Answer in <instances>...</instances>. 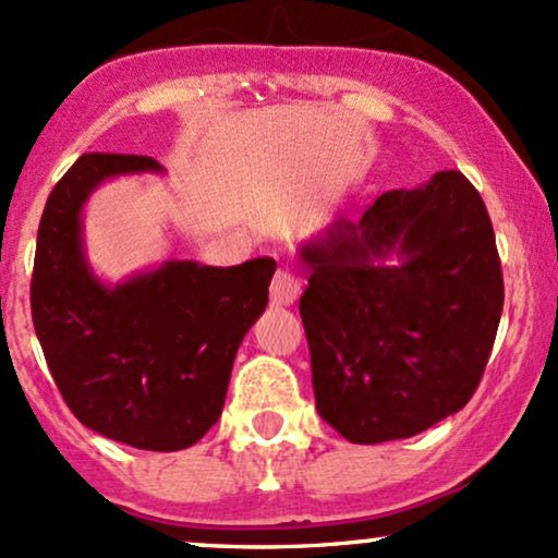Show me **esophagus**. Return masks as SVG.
I'll return each mask as SVG.
<instances>
[{
  "instance_id": "34e87169",
  "label": "esophagus",
  "mask_w": 558,
  "mask_h": 558,
  "mask_svg": "<svg viewBox=\"0 0 558 558\" xmlns=\"http://www.w3.org/2000/svg\"><path fill=\"white\" fill-rule=\"evenodd\" d=\"M301 293V280L296 275L286 272V270H278L272 278V286H270V299L275 306H291L293 301L299 299Z\"/></svg>"
}]
</instances>
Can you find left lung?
<instances>
[{"instance_id": "1", "label": "left lung", "mask_w": 558, "mask_h": 558, "mask_svg": "<svg viewBox=\"0 0 558 558\" xmlns=\"http://www.w3.org/2000/svg\"><path fill=\"white\" fill-rule=\"evenodd\" d=\"M296 254L317 412L345 440L412 438L472 399L504 278L488 209L462 172L386 191Z\"/></svg>"}]
</instances>
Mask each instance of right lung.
<instances>
[{"label": "right lung", "instance_id": "obj_1", "mask_svg": "<svg viewBox=\"0 0 558 558\" xmlns=\"http://www.w3.org/2000/svg\"><path fill=\"white\" fill-rule=\"evenodd\" d=\"M165 175L151 157L83 155L54 185L36 239L31 315L62 399L83 425L144 451H181L215 425L235 351L267 306L275 259H170L105 283L83 207L120 175Z\"/></svg>", "mask_w": 558, "mask_h": 558}]
</instances>
